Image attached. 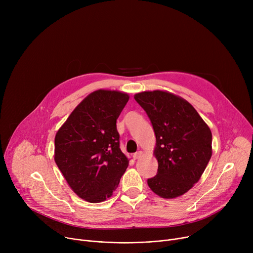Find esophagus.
<instances>
[{
	"mask_svg": "<svg viewBox=\"0 0 253 253\" xmlns=\"http://www.w3.org/2000/svg\"><path fill=\"white\" fill-rule=\"evenodd\" d=\"M142 154H143L142 151H137L136 153L133 154V158H134V159H139V158L142 156Z\"/></svg>",
	"mask_w": 253,
	"mask_h": 253,
	"instance_id": "1",
	"label": "esophagus"
}]
</instances>
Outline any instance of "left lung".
Segmentation results:
<instances>
[{"mask_svg":"<svg viewBox=\"0 0 253 253\" xmlns=\"http://www.w3.org/2000/svg\"><path fill=\"white\" fill-rule=\"evenodd\" d=\"M149 117L155 136L157 174L148 186L163 198H175L197 183L212 155V134L193 106L164 91L134 96Z\"/></svg>","mask_w":253,"mask_h":253,"instance_id":"8db88e82","label":"left lung"}]
</instances>
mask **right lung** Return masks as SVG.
Masks as SVG:
<instances>
[{"label":"right lung","mask_w":253,"mask_h":253,"mask_svg":"<svg viewBox=\"0 0 253 253\" xmlns=\"http://www.w3.org/2000/svg\"><path fill=\"white\" fill-rule=\"evenodd\" d=\"M128 100L118 91H95L56 134L55 162L70 187L88 202L109 198L128 166L116 126Z\"/></svg>","instance_id":"add662e5"}]
</instances>
